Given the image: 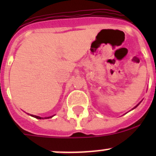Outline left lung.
<instances>
[{"instance_id": "1", "label": "left lung", "mask_w": 156, "mask_h": 156, "mask_svg": "<svg viewBox=\"0 0 156 156\" xmlns=\"http://www.w3.org/2000/svg\"><path fill=\"white\" fill-rule=\"evenodd\" d=\"M140 103H141V102H140ZM140 103H138V104H137V105H136V106H134V107H133V108H132V109H134V108H136V107H137V106H139V104H140Z\"/></svg>"}]
</instances>
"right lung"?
<instances>
[{
	"label": "right lung",
	"mask_w": 156,
	"mask_h": 156,
	"mask_svg": "<svg viewBox=\"0 0 156 156\" xmlns=\"http://www.w3.org/2000/svg\"><path fill=\"white\" fill-rule=\"evenodd\" d=\"M28 115H29L32 116V117L35 118V119H50V118L53 117V116L55 115H53L52 116H50V117H44V118H42V117H40V116H37V115H31V114H29V113H27Z\"/></svg>",
	"instance_id": "1"
}]
</instances>
